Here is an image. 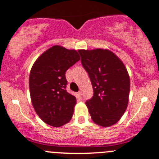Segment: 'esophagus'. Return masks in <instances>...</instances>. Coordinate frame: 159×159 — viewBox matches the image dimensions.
<instances>
[{"mask_svg": "<svg viewBox=\"0 0 159 159\" xmlns=\"http://www.w3.org/2000/svg\"><path fill=\"white\" fill-rule=\"evenodd\" d=\"M78 97H80V99L82 98V92L79 91V92H78Z\"/></svg>", "mask_w": 159, "mask_h": 159, "instance_id": "esophagus-1", "label": "esophagus"}]
</instances>
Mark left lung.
<instances>
[{"mask_svg": "<svg viewBox=\"0 0 159 159\" xmlns=\"http://www.w3.org/2000/svg\"><path fill=\"white\" fill-rule=\"evenodd\" d=\"M84 69L88 73L93 90L86 101L92 120L109 127L120 120L128 107L130 78L121 60L109 50H79Z\"/></svg>", "mask_w": 159, "mask_h": 159, "instance_id": "obj_1", "label": "left lung"}]
</instances>
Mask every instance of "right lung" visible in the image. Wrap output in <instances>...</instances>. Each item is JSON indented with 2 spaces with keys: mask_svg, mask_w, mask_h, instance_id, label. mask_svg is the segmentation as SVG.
<instances>
[{
  "mask_svg": "<svg viewBox=\"0 0 159 159\" xmlns=\"http://www.w3.org/2000/svg\"><path fill=\"white\" fill-rule=\"evenodd\" d=\"M79 60L76 50L56 45L41 54L31 68V102L40 118L50 126H62L71 119L76 97L66 90V72Z\"/></svg>",
  "mask_w": 159,
  "mask_h": 159,
  "instance_id": "obj_1",
  "label": "right lung"
}]
</instances>
